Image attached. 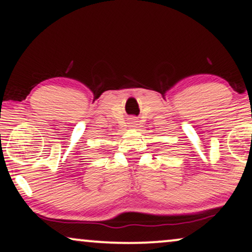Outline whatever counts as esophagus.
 I'll return each mask as SVG.
<instances>
[{"label": "esophagus", "mask_w": 252, "mask_h": 252, "mask_svg": "<svg viewBox=\"0 0 252 252\" xmlns=\"http://www.w3.org/2000/svg\"><path fill=\"white\" fill-rule=\"evenodd\" d=\"M137 121L136 120H131V122H130V126H137V123H136Z\"/></svg>", "instance_id": "34e87169"}]
</instances>
